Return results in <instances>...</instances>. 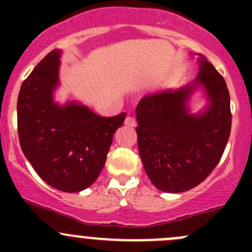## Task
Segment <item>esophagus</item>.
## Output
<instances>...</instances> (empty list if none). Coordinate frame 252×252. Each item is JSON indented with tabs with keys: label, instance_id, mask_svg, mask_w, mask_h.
<instances>
[{
	"label": "esophagus",
	"instance_id": "obj_1",
	"mask_svg": "<svg viewBox=\"0 0 252 252\" xmlns=\"http://www.w3.org/2000/svg\"><path fill=\"white\" fill-rule=\"evenodd\" d=\"M124 124H126V126H136V121L133 118V117H126Z\"/></svg>",
	"mask_w": 252,
	"mask_h": 252
}]
</instances>
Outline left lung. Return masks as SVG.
<instances>
[{"label": "left lung", "mask_w": 252, "mask_h": 252, "mask_svg": "<svg viewBox=\"0 0 252 252\" xmlns=\"http://www.w3.org/2000/svg\"><path fill=\"white\" fill-rule=\"evenodd\" d=\"M199 74L175 90L152 93L136 107L142 164L158 190L183 192L204 182L220 162L232 126L230 96L222 75L197 55ZM202 88L208 106L191 114L189 97Z\"/></svg>", "instance_id": "obj_1"}]
</instances>
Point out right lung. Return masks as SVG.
Masks as SVG:
<instances>
[{
	"mask_svg": "<svg viewBox=\"0 0 252 252\" xmlns=\"http://www.w3.org/2000/svg\"><path fill=\"white\" fill-rule=\"evenodd\" d=\"M61 56V50L51 51L23 81L18 134L23 154L42 180L61 191L78 192L100 175L126 114L101 117L77 101H55Z\"/></svg>",
	"mask_w": 252,
	"mask_h": 252,
	"instance_id": "add662e5",
	"label": "right lung"
}]
</instances>
